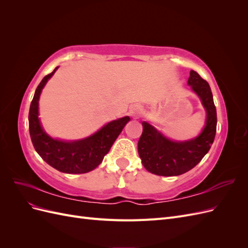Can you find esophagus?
Instances as JSON below:
<instances>
[{"instance_id": "1", "label": "esophagus", "mask_w": 248, "mask_h": 248, "mask_svg": "<svg viewBox=\"0 0 248 248\" xmlns=\"http://www.w3.org/2000/svg\"><path fill=\"white\" fill-rule=\"evenodd\" d=\"M131 114H132L133 116L139 115V114H140V108H134V109L131 111Z\"/></svg>"}]
</instances>
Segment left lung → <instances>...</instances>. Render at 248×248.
Segmentation results:
<instances>
[{
    "instance_id": "left-lung-1",
    "label": "left lung",
    "mask_w": 248,
    "mask_h": 248,
    "mask_svg": "<svg viewBox=\"0 0 248 248\" xmlns=\"http://www.w3.org/2000/svg\"><path fill=\"white\" fill-rule=\"evenodd\" d=\"M188 85L202 100L207 111L205 128L196 139L174 141L163 137L152 125L142 122L138 150L145 169L158 176H179L190 170L211 148L217 125L216 108L208 82L196 71H190Z\"/></svg>"
}]
</instances>
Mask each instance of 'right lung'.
Masks as SVG:
<instances>
[{
    "instance_id": "obj_1",
    "label": "right lung",
    "mask_w": 248,
    "mask_h": 248,
    "mask_svg": "<svg viewBox=\"0 0 248 248\" xmlns=\"http://www.w3.org/2000/svg\"><path fill=\"white\" fill-rule=\"evenodd\" d=\"M58 69L43 78L37 87L29 111V130L35 150L50 167L67 174H84L99 166L129 117L115 120L104 125L93 136L77 141L54 140L43 131L38 119L39 96L46 81Z\"/></svg>"
}]
</instances>
